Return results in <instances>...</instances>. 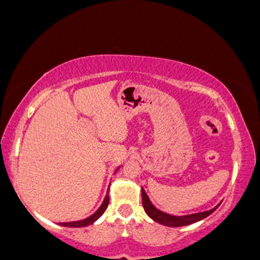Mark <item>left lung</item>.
<instances>
[{"label":"left lung","mask_w":260,"mask_h":260,"mask_svg":"<svg viewBox=\"0 0 260 260\" xmlns=\"http://www.w3.org/2000/svg\"><path fill=\"white\" fill-rule=\"evenodd\" d=\"M141 194H142V206H144L145 212H146L147 216L150 217L155 222L160 223V224L166 225V227H183V225L192 224V223H196L198 220L205 219L206 217H208L209 214L213 213L217 208L219 207L220 202L216 207L208 211L198 212V213H191V214H185V216H172V214L166 213V212L160 211L158 208H156L152 205V202L150 201L149 196L145 192L144 187H141Z\"/></svg>","instance_id":"1"}]
</instances>
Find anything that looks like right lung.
<instances>
[{"label":"right lung","instance_id":"1","mask_svg":"<svg viewBox=\"0 0 260 260\" xmlns=\"http://www.w3.org/2000/svg\"><path fill=\"white\" fill-rule=\"evenodd\" d=\"M119 169H120V166L116 169L115 174L118 172ZM108 205H109V192L107 193V196H105L104 201H103L102 206H100V207L98 208L96 211L91 214V216H89L88 218H84L82 220H74V222H63V223H59V224L63 225V227H71V228H82V227H86V225L93 224L94 222H96V220L99 219L103 214H104L105 209L108 208Z\"/></svg>","mask_w":260,"mask_h":260}]
</instances>
